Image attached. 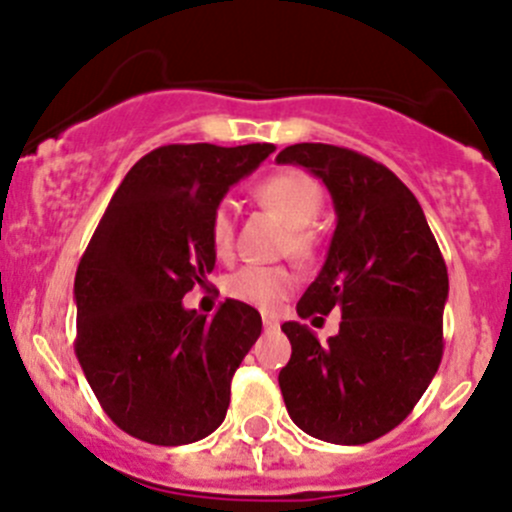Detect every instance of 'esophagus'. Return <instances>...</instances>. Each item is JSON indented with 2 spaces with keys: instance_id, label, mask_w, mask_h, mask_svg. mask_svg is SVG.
Listing matches in <instances>:
<instances>
[{
  "instance_id": "esophagus-1",
  "label": "esophagus",
  "mask_w": 512,
  "mask_h": 512,
  "mask_svg": "<svg viewBox=\"0 0 512 512\" xmlns=\"http://www.w3.org/2000/svg\"><path fill=\"white\" fill-rule=\"evenodd\" d=\"M262 322H265V327H277V317L270 315V312H265V315H262Z\"/></svg>"
}]
</instances>
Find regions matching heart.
I'll return each mask as SVG.
<instances>
[{
	"instance_id": "obj_1",
	"label": "heart",
	"mask_w": 512,
	"mask_h": 512,
	"mask_svg": "<svg viewBox=\"0 0 512 512\" xmlns=\"http://www.w3.org/2000/svg\"><path fill=\"white\" fill-rule=\"evenodd\" d=\"M257 200L275 210L290 225V250L297 257H312L317 247L312 222L320 215L322 187L310 175L297 170H282L265 177L255 190ZM210 242L217 257H230L235 250V212L227 202L212 210ZM295 287L292 270L280 265H245L225 280L227 295L247 305L272 310Z\"/></svg>"
}]
</instances>
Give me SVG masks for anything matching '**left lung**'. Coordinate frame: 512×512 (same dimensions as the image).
Wrapping results in <instances>:
<instances>
[{"instance_id": "1", "label": "left lung", "mask_w": 512, "mask_h": 512, "mask_svg": "<svg viewBox=\"0 0 512 512\" xmlns=\"http://www.w3.org/2000/svg\"><path fill=\"white\" fill-rule=\"evenodd\" d=\"M277 162L320 177L337 212L327 260L297 315L342 312L327 342L300 322L282 325L292 345L277 377L285 408L312 438L370 443L413 413L438 372L448 267L420 202L385 165L322 142L285 147Z\"/></svg>"}]
</instances>
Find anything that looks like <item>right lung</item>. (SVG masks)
<instances>
[{
    "label": "right lung",
    "instance_id": "obj_1",
    "mask_svg": "<svg viewBox=\"0 0 512 512\" xmlns=\"http://www.w3.org/2000/svg\"><path fill=\"white\" fill-rule=\"evenodd\" d=\"M275 145H165L142 157L109 200L74 277V352L119 430L187 445L220 428L230 382L262 317L225 300L212 320L182 297L215 270L212 210Z\"/></svg>",
    "mask_w": 512,
    "mask_h": 512
}]
</instances>
